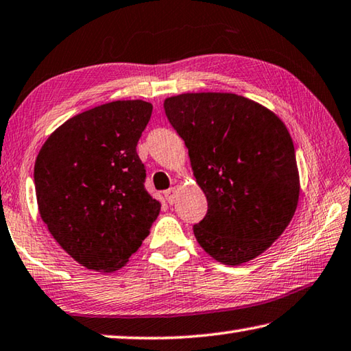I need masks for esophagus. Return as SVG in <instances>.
I'll return each mask as SVG.
<instances>
[{"label":"esophagus","instance_id":"esophagus-1","mask_svg":"<svg viewBox=\"0 0 351 351\" xmlns=\"http://www.w3.org/2000/svg\"><path fill=\"white\" fill-rule=\"evenodd\" d=\"M165 198L169 204H174L177 200V189L176 188H169L168 191H165Z\"/></svg>","mask_w":351,"mask_h":351}]
</instances>
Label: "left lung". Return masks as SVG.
Masks as SVG:
<instances>
[{
  "label": "left lung",
  "instance_id": "obj_1",
  "mask_svg": "<svg viewBox=\"0 0 351 351\" xmlns=\"http://www.w3.org/2000/svg\"><path fill=\"white\" fill-rule=\"evenodd\" d=\"M188 148L206 195L208 214L194 226L204 252L240 266L267 250L298 206L293 141L274 111L234 93H183L163 102Z\"/></svg>",
  "mask_w": 351,
  "mask_h": 351
}]
</instances>
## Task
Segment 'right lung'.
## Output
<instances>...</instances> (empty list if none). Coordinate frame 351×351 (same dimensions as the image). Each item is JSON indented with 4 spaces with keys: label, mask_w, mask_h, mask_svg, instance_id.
I'll return each instance as SVG.
<instances>
[{
    "label": "right lung",
    "mask_w": 351,
    "mask_h": 351,
    "mask_svg": "<svg viewBox=\"0 0 351 351\" xmlns=\"http://www.w3.org/2000/svg\"><path fill=\"white\" fill-rule=\"evenodd\" d=\"M151 113L153 105L141 99L99 105L64 122L39 149V215L84 267L122 269L160 213L136 151Z\"/></svg>",
    "instance_id": "obj_1"
}]
</instances>
